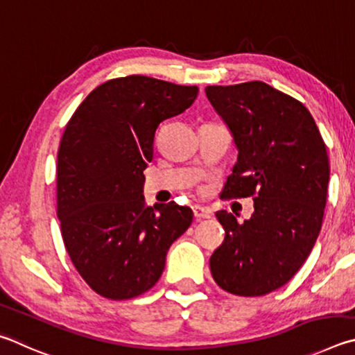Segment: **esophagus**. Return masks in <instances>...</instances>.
<instances>
[{
  "instance_id": "obj_1",
  "label": "esophagus",
  "mask_w": 355,
  "mask_h": 355,
  "mask_svg": "<svg viewBox=\"0 0 355 355\" xmlns=\"http://www.w3.org/2000/svg\"><path fill=\"white\" fill-rule=\"evenodd\" d=\"M193 215L198 220L210 218V216H212V210H210L209 207H204V206H200V204H196V206H193Z\"/></svg>"
}]
</instances>
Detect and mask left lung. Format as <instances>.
Segmentation results:
<instances>
[{
	"mask_svg": "<svg viewBox=\"0 0 355 355\" xmlns=\"http://www.w3.org/2000/svg\"><path fill=\"white\" fill-rule=\"evenodd\" d=\"M206 95L239 149L223 196H254V214L243 223L216 212L226 237L210 271L229 293L268 295L296 275L318 239L329 184L326 145L306 105L262 80L209 85Z\"/></svg>",
	"mask_w": 355,
	"mask_h": 355,
	"instance_id": "obj_1",
	"label": "left lung"
}]
</instances>
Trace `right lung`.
<instances>
[{
    "label": "right lung",
    "instance_id": "1",
    "mask_svg": "<svg viewBox=\"0 0 355 355\" xmlns=\"http://www.w3.org/2000/svg\"><path fill=\"white\" fill-rule=\"evenodd\" d=\"M196 85L140 76L98 85L68 121L58 153V218L74 268L107 300L140 296L190 227L187 206L143 196L159 124L195 103Z\"/></svg>",
    "mask_w": 355,
    "mask_h": 355
}]
</instances>
